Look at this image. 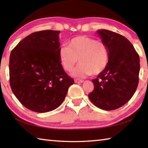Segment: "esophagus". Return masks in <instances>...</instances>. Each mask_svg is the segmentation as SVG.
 I'll return each mask as SVG.
<instances>
[{
    "mask_svg": "<svg viewBox=\"0 0 148 148\" xmlns=\"http://www.w3.org/2000/svg\"><path fill=\"white\" fill-rule=\"evenodd\" d=\"M74 82H75V83H76V84H81V83H83L84 80L79 79H75Z\"/></svg>",
    "mask_w": 148,
    "mask_h": 148,
    "instance_id": "obj_1",
    "label": "esophagus"
}]
</instances>
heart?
Segmentation results:
<instances>
[{
    "mask_svg": "<svg viewBox=\"0 0 148 148\" xmlns=\"http://www.w3.org/2000/svg\"><path fill=\"white\" fill-rule=\"evenodd\" d=\"M59 56L62 67L68 72L73 69L79 59L80 64L72 74L85 77L99 74L104 71L109 62L110 51L104 42L80 36L72 38L69 46H62Z\"/></svg>",
    "mask_w": 148,
    "mask_h": 148,
    "instance_id": "heart-1",
    "label": "heart"
}]
</instances>
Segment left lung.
Listing matches in <instances>:
<instances>
[{"instance_id": "left-lung-1", "label": "left lung", "mask_w": 148, "mask_h": 148, "mask_svg": "<svg viewBox=\"0 0 148 148\" xmlns=\"http://www.w3.org/2000/svg\"><path fill=\"white\" fill-rule=\"evenodd\" d=\"M110 51L106 68L92 79L94 89L90 101L102 110H114L133 96L139 82L140 58L134 46L122 35L108 30L97 31Z\"/></svg>"}]
</instances>
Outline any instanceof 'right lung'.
<instances>
[{
    "instance_id": "obj_1",
    "label": "right lung",
    "mask_w": 148,
    "mask_h": 148,
    "mask_svg": "<svg viewBox=\"0 0 148 148\" xmlns=\"http://www.w3.org/2000/svg\"><path fill=\"white\" fill-rule=\"evenodd\" d=\"M59 34L53 30L34 32L11 51V89L18 101L33 112L45 113L58 108L74 82L60 61Z\"/></svg>"
}]
</instances>
